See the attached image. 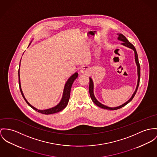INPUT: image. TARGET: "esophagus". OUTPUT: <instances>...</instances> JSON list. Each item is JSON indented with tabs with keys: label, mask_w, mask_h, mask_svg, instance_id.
<instances>
[{
	"label": "esophagus",
	"mask_w": 157,
	"mask_h": 157,
	"mask_svg": "<svg viewBox=\"0 0 157 157\" xmlns=\"http://www.w3.org/2000/svg\"><path fill=\"white\" fill-rule=\"evenodd\" d=\"M81 72L83 74H88L90 72V69L88 67L85 66L84 67H82V69L81 70Z\"/></svg>",
	"instance_id": "1"
}]
</instances>
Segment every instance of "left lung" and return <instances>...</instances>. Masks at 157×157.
I'll list each match as a JSON object with an SVG mask.
<instances>
[{
	"label": "left lung",
	"instance_id": "left-lung-1",
	"mask_svg": "<svg viewBox=\"0 0 157 157\" xmlns=\"http://www.w3.org/2000/svg\"><path fill=\"white\" fill-rule=\"evenodd\" d=\"M118 39L120 40L121 41H122V44L124 46H126L128 48H130L133 49L134 51V54H135V61H136V64L137 66V74H138V81H137V87H136V89L134 93V94H133L132 97L130 98V99L129 100H128L126 103H125L124 104L120 106H118V107H116V108H109L108 107L105 105H103V104L100 103L99 101H98L97 100L96 97H94V93H93V81L91 79V78H90V84H89V92H90V97L92 99V101L94 103V104H96L97 106L101 108L105 109H109V110H117V109H118L121 108L124 106H125L126 105H127L130 101H131L132 100H133L134 97L135 96V94H136V92L137 91V89H138V87H139V82H140V64H139V60H138V56H137V51H136V49L135 48V47L133 46V44H132L122 34H118Z\"/></svg>",
	"mask_w": 157,
	"mask_h": 157
}]
</instances>
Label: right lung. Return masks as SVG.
<instances>
[{
	"label": "right lung",
	"mask_w": 157,
	"mask_h": 157,
	"mask_svg": "<svg viewBox=\"0 0 157 157\" xmlns=\"http://www.w3.org/2000/svg\"><path fill=\"white\" fill-rule=\"evenodd\" d=\"M20 68L18 69V82H19V86H20V90L21 91V93L22 94V96L23 97L25 101H26V103L29 105V106H30L32 109H33L34 110H35L37 112L41 113L42 114H45V115H49V114H52V113H55L57 112H59L61 110H62L63 109L65 108L66 107V106L67 105V103L69 102V100L70 98V94H71V88H72V85L73 84V82H74V81L77 78L78 74V73H75L72 76L68 79V81H67L66 84H65L64 86V92H63V95L62 99L61 100L60 102L59 103V105H57L56 106L52 108L48 109H46V110H38L37 109L34 108L33 106H32L25 99V98L24 97V94L23 93V91L21 90V85H20Z\"/></svg>",
	"instance_id": "right-lung-1"
}]
</instances>
